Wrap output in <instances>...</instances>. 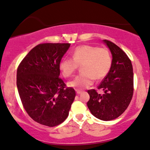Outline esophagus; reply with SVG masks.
Returning a JSON list of instances; mask_svg holds the SVG:
<instances>
[{"label":"esophagus","mask_w":150,"mask_h":150,"mask_svg":"<svg viewBox=\"0 0 150 150\" xmlns=\"http://www.w3.org/2000/svg\"><path fill=\"white\" fill-rule=\"evenodd\" d=\"M76 92L77 94H80L82 91L81 90H79V89H76Z\"/></svg>","instance_id":"obj_1"}]
</instances>
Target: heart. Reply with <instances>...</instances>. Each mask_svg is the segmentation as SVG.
<instances>
[{"label":"heart","mask_w":150,"mask_h":150,"mask_svg":"<svg viewBox=\"0 0 150 150\" xmlns=\"http://www.w3.org/2000/svg\"><path fill=\"white\" fill-rule=\"evenodd\" d=\"M112 54L108 49L92 45L76 47L71 58H64L59 63V69L64 78H69L81 67L82 73L68 83L70 87L83 89L92 85L94 79H103L111 69Z\"/></svg>","instance_id":"obj_1"}]
</instances>
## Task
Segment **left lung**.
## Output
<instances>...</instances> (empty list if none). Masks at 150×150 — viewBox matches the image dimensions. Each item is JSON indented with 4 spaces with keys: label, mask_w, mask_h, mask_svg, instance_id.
Wrapping results in <instances>:
<instances>
[{
    "label": "left lung",
    "mask_w": 150,
    "mask_h": 150,
    "mask_svg": "<svg viewBox=\"0 0 150 150\" xmlns=\"http://www.w3.org/2000/svg\"><path fill=\"white\" fill-rule=\"evenodd\" d=\"M104 42L112 56L111 69L99 84L98 89L88 90L90 99L87 102L91 112L102 120H111L122 115L128 107L134 91L133 69L125 52L109 40Z\"/></svg>",
    "instance_id": "left-lung-1"
}]
</instances>
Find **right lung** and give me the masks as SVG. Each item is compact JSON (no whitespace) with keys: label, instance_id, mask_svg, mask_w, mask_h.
I'll list each match as a JSON object with an SVG mask.
<instances>
[{"label":"right lung","instance_id":"1","mask_svg":"<svg viewBox=\"0 0 150 150\" xmlns=\"http://www.w3.org/2000/svg\"><path fill=\"white\" fill-rule=\"evenodd\" d=\"M70 43H42L32 49L17 70V87L25 111L35 122L54 127L67 119L76 96L59 77V63Z\"/></svg>","mask_w":150,"mask_h":150}]
</instances>
